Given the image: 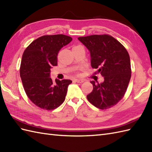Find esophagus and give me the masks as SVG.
Here are the masks:
<instances>
[{
  "instance_id": "1",
  "label": "esophagus",
  "mask_w": 152,
  "mask_h": 152,
  "mask_svg": "<svg viewBox=\"0 0 152 152\" xmlns=\"http://www.w3.org/2000/svg\"><path fill=\"white\" fill-rule=\"evenodd\" d=\"M74 81L77 83H83L85 81V80L83 79H74Z\"/></svg>"
}]
</instances>
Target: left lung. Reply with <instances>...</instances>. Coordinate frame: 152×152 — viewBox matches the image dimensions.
Wrapping results in <instances>:
<instances>
[{"label":"left lung","instance_id":"8db88e82","mask_svg":"<svg viewBox=\"0 0 152 152\" xmlns=\"http://www.w3.org/2000/svg\"><path fill=\"white\" fill-rule=\"evenodd\" d=\"M78 39L88 48L92 68L104 77V82L91 81L93 91L87 95L95 107L104 110L124 97L131 77L130 57L124 46L110 35H91Z\"/></svg>","mask_w":152,"mask_h":152}]
</instances>
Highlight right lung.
Masks as SVG:
<instances>
[{
	"instance_id": "right-lung-1",
	"label": "right lung",
	"mask_w": 152,
	"mask_h": 152,
	"mask_svg": "<svg viewBox=\"0 0 152 152\" xmlns=\"http://www.w3.org/2000/svg\"><path fill=\"white\" fill-rule=\"evenodd\" d=\"M72 38L64 34L45 35L34 40L24 51L20 66V77L27 96L42 109L51 110L65 99L70 80L50 78V69L57 65L59 50Z\"/></svg>"
}]
</instances>
